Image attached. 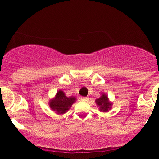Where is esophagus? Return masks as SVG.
I'll use <instances>...</instances> for the list:
<instances>
[{"mask_svg": "<svg viewBox=\"0 0 159 159\" xmlns=\"http://www.w3.org/2000/svg\"><path fill=\"white\" fill-rule=\"evenodd\" d=\"M81 101L84 102H88V100H89V98H87V97H81Z\"/></svg>", "mask_w": 159, "mask_h": 159, "instance_id": "34e87169", "label": "esophagus"}]
</instances>
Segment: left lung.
I'll return each instance as SVG.
<instances>
[{
  "label": "left lung",
  "instance_id": "8db88e82",
  "mask_svg": "<svg viewBox=\"0 0 159 159\" xmlns=\"http://www.w3.org/2000/svg\"><path fill=\"white\" fill-rule=\"evenodd\" d=\"M96 103L97 106L99 107V110L103 112H107L111 108L112 103L109 102L107 96L105 94H102L101 97L96 100Z\"/></svg>",
  "mask_w": 159,
  "mask_h": 159
}]
</instances>
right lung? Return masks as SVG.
<instances>
[{
	"instance_id": "obj_1",
	"label": "right lung",
	"mask_w": 159,
	"mask_h": 159,
	"mask_svg": "<svg viewBox=\"0 0 159 159\" xmlns=\"http://www.w3.org/2000/svg\"><path fill=\"white\" fill-rule=\"evenodd\" d=\"M75 100L76 98L74 96L67 97L63 91L59 90L57 93L55 97L50 100L49 106L57 114H63L70 108Z\"/></svg>"
}]
</instances>
